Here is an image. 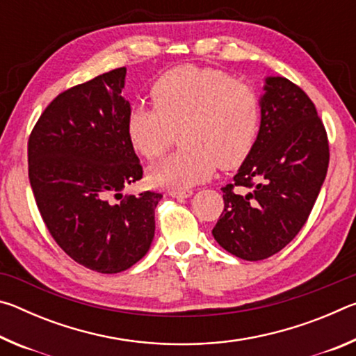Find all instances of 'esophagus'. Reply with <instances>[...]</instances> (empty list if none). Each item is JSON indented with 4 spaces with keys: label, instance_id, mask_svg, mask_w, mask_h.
I'll list each match as a JSON object with an SVG mask.
<instances>
[{
    "label": "esophagus",
    "instance_id": "esophagus-1",
    "mask_svg": "<svg viewBox=\"0 0 356 356\" xmlns=\"http://www.w3.org/2000/svg\"><path fill=\"white\" fill-rule=\"evenodd\" d=\"M168 195L172 197H177V200H185V197H190L193 195L191 190H170Z\"/></svg>",
    "mask_w": 356,
    "mask_h": 356
}]
</instances>
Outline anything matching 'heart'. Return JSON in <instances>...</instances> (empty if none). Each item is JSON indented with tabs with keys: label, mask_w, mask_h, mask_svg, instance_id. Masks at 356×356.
<instances>
[{
	"label": "heart",
	"mask_w": 356,
	"mask_h": 356,
	"mask_svg": "<svg viewBox=\"0 0 356 356\" xmlns=\"http://www.w3.org/2000/svg\"><path fill=\"white\" fill-rule=\"evenodd\" d=\"M154 106L130 108L125 131L138 154L155 160L180 130L184 149L149 172L150 182L185 190L212 177L216 166L232 170L254 147L261 100L254 89L215 69L182 65L165 72L150 88Z\"/></svg>",
	"instance_id": "1"
}]
</instances>
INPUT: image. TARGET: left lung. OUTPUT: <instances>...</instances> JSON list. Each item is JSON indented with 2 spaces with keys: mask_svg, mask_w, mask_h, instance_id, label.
<instances>
[{
  "mask_svg": "<svg viewBox=\"0 0 356 356\" xmlns=\"http://www.w3.org/2000/svg\"><path fill=\"white\" fill-rule=\"evenodd\" d=\"M264 91L254 147L234 182L221 188L225 210L212 231L221 248L245 261H262L292 242L330 161L327 131L303 89L267 76Z\"/></svg>",
  "mask_w": 356,
  "mask_h": 356,
  "instance_id": "8db88e82",
  "label": "left lung"
}]
</instances>
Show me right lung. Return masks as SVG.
Masks as SVG:
<instances>
[{"label": "right lung", "mask_w": 356, "mask_h": 356, "mask_svg": "<svg viewBox=\"0 0 356 356\" xmlns=\"http://www.w3.org/2000/svg\"><path fill=\"white\" fill-rule=\"evenodd\" d=\"M125 74L114 69L59 94L28 140L29 184L48 232L99 273L124 272L146 254L161 200L154 191L122 196L143 177L125 131Z\"/></svg>", "instance_id": "1"}]
</instances>
